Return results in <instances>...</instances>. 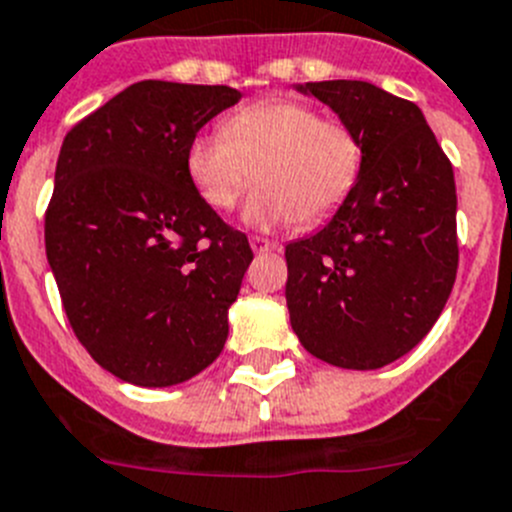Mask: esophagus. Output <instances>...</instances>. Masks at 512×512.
I'll use <instances>...</instances> for the list:
<instances>
[{"instance_id": "1", "label": "esophagus", "mask_w": 512, "mask_h": 512, "mask_svg": "<svg viewBox=\"0 0 512 512\" xmlns=\"http://www.w3.org/2000/svg\"><path fill=\"white\" fill-rule=\"evenodd\" d=\"M250 245H252V250H255V255H265V252L278 250V242H275V239H267V237H252Z\"/></svg>"}]
</instances>
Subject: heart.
Here are the masks:
<instances>
[{
  "instance_id": "heart-1",
  "label": "heart",
  "mask_w": 512,
  "mask_h": 512,
  "mask_svg": "<svg viewBox=\"0 0 512 512\" xmlns=\"http://www.w3.org/2000/svg\"><path fill=\"white\" fill-rule=\"evenodd\" d=\"M362 168L365 145L352 124L298 99L239 109L222 132H201L186 150L188 178L216 211L234 209L257 176L245 206L255 229L324 222L347 204Z\"/></svg>"
}]
</instances>
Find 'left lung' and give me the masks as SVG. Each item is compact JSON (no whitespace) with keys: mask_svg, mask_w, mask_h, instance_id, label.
Instances as JSON below:
<instances>
[{"mask_svg":"<svg viewBox=\"0 0 512 512\" xmlns=\"http://www.w3.org/2000/svg\"><path fill=\"white\" fill-rule=\"evenodd\" d=\"M298 91L352 124L365 168L321 232L285 247L290 326L313 357L377 370L421 342L454 288V170L413 101L367 81H316Z\"/></svg>","mask_w":512,"mask_h":512,"instance_id":"8db88e82","label":"left lung"}]
</instances>
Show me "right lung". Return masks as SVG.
<instances>
[{"label":"right lung","mask_w":512,"mask_h":512,"mask_svg":"<svg viewBox=\"0 0 512 512\" xmlns=\"http://www.w3.org/2000/svg\"><path fill=\"white\" fill-rule=\"evenodd\" d=\"M239 96L140 81L63 140L45 255L73 334L119 380L168 388L222 354L252 250L193 188L186 150Z\"/></svg>","instance_id":"right-lung-1"}]
</instances>
